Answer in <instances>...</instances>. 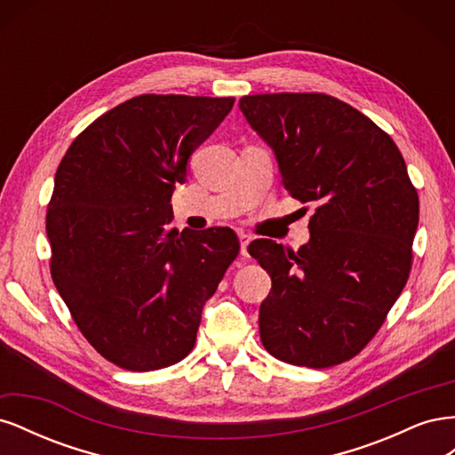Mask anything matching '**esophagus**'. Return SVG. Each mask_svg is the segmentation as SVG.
Here are the masks:
<instances>
[{
  "instance_id": "34e87169",
  "label": "esophagus",
  "mask_w": 455,
  "mask_h": 455,
  "mask_svg": "<svg viewBox=\"0 0 455 455\" xmlns=\"http://www.w3.org/2000/svg\"><path fill=\"white\" fill-rule=\"evenodd\" d=\"M239 241H241V254L246 258V256H249V252H246V249H249V244H251L252 239H251L249 235H246V233H241Z\"/></svg>"
}]
</instances>
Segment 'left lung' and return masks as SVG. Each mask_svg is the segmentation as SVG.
<instances>
[{
  "instance_id": "1",
  "label": "left lung",
  "mask_w": 455,
  "mask_h": 455,
  "mask_svg": "<svg viewBox=\"0 0 455 455\" xmlns=\"http://www.w3.org/2000/svg\"><path fill=\"white\" fill-rule=\"evenodd\" d=\"M239 108L275 151L288 194L316 203L298 252L249 244L271 277L261 343L288 364L346 363L376 336L411 269L419 199L404 157L374 121L323 92L252 94Z\"/></svg>"
}]
</instances>
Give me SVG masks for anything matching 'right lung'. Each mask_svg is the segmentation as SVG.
I'll list each match as a JSON object with an SVG mask.
<instances>
[{"label": "right lung", "instance_id": "add662e5", "mask_svg": "<svg viewBox=\"0 0 455 455\" xmlns=\"http://www.w3.org/2000/svg\"><path fill=\"white\" fill-rule=\"evenodd\" d=\"M235 99L140 94L68 148L47 206L52 283L81 334L119 368L149 371L194 349L201 311L239 254L233 229L172 228L191 154Z\"/></svg>", "mask_w": 455, "mask_h": 455}]
</instances>
